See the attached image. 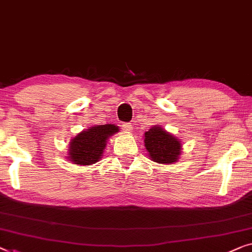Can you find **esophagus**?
Wrapping results in <instances>:
<instances>
[{
	"label": "esophagus",
	"mask_w": 252,
	"mask_h": 252,
	"mask_svg": "<svg viewBox=\"0 0 252 252\" xmlns=\"http://www.w3.org/2000/svg\"><path fill=\"white\" fill-rule=\"evenodd\" d=\"M122 128H123V130L124 132H130V129H132V125H130L129 123H125V124H123L122 125Z\"/></svg>",
	"instance_id": "34e87169"
}]
</instances>
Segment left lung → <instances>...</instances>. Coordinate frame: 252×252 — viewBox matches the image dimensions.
Wrapping results in <instances>:
<instances>
[{"mask_svg":"<svg viewBox=\"0 0 252 252\" xmlns=\"http://www.w3.org/2000/svg\"><path fill=\"white\" fill-rule=\"evenodd\" d=\"M144 135L145 149L153 161L159 163H173L177 161L182 147L176 137L159 126L152 127Z\"/></svg>","mask_w":252,"mask_h":252,"instance_id":"8db88e82","label":"left lung"}]
</instances>
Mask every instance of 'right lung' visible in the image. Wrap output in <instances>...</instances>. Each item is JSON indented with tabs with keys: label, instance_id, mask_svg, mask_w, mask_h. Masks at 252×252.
<instances>
[{
	"label": "right lung",
	"instance_id": "obj_1",
	"mask_svg": "<svg viewBox=\"0 0 252 252\" xmlns=\"http://www.w3.org/2000/svg\"><path fill=\"white\" fill-rule=\"evenodd\" d=\"M111 124L91 127L72 138L69 157L76 165H91L99 161L109 136L118 132Z\"/></svg>",
	"mask_w": 252,
	"mask_h": 252
}]
</instances>
